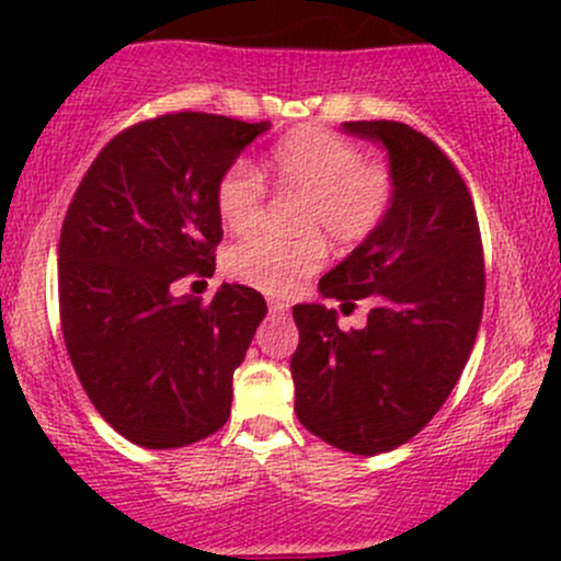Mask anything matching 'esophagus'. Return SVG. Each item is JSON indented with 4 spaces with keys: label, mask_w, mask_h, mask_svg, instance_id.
<instances>
[{
    "label": "esophagus",
    "mask_w": 561,
    "mask_h": 561,
    "mask_svg": "<svg viewBox=\"0 0 561 561\" xmlns=\"http://www.w3.org/2000/svg\"><path fill=\"white\" fill-rule=\"evenodd\" d=\"M268 311H272V313H287L289 302L287 300H268Z\"/></svg>",
    "instance_id": "obj_1"
}]
</instances>
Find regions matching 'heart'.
<instances>
[{
  "label": "heart",
  "instance_id": "obj_1",
  "mask_svg": "<svg viewBox=\"0 0 561 561\" xmlns=\"http://www.w3.org/2000/svg\"><path fill=\"white\" fill-rule=\"evenodd\" d=\"M274 182L282 192L306 197L302 231H324L332 242L356 244L375 231L392 203L390 173L366 165L358 147L324 128L293 131L272 150ZM266 182L250 160L224 171L216 190L218 216L231 231H248L261 221ZM324 263L317 234L285 240L253 234L229 250L227 268L242 285L268 295H285Z\"/></svg>",
  "mask_w": 561,
  "mask_h": 561
}]
</instances>
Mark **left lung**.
I'll list each match as a JSON object with an SVG mask.
<instances>
[{
    "mask_svg": "<svg viewBox=\"0 0 561 561\" xmlns=\"http://www.w3.org/2000/svg\"><path fill=\"white\" fill-rule=\"evenodd\" d=\"M351 137L388 152L392 203L382 224L319 279L321 298H369L364 330L334 308H293L300 343L289 371L295 414L340 450L403 446L459 382L482 319L485 272L478 214L459 171L422 131L351 121Z\"/></svg>",
    "mask_w": 561,
    "mask_h": 561,
    "instance_id": "obj_1",
    "label": "left lung"
}]
</instances>
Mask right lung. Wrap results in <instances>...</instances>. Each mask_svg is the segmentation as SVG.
Returning a JSON list of instances; mask_svg holds the SVG:
<instances>
[{
    "label": "right lung",
    "instance_id": "obj_1",
    "mask_svg": "<svg viewBox=\"0 0 561 561\" xmlns=\"http://www.w3.org/2000/svg\"><path fill=\"white\" fill-rule=\"evenodd\" d=\"M272 124L171 113L121 131L76 190L57 285L68 356L102 420L141 448H182L229 420L231 379L266 317L253 287L203 306L173 295L214 274L224 171Z\"/></svg>",
    "mask_w": 561,
    "mask_h": 561
}]
</instances>
